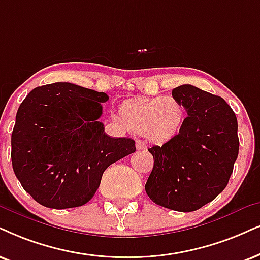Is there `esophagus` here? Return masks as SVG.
Listing matches in <instances>:
<instances>
[{
  "label": "esophagus",
  "mask_w": 260,
  "mask_h": 260,
  "mask_svg": "<svg viewBox=\"0 0 260 260\" xmlns=\"http://www.w3.org/2000/svg\"><path fill=\"white\" fill-rule=\"evenodd\" d=\"M136 146H137V150H139V151H144V150L147 149L146 143H145V141H143V140H137Z\"/></svg>",
  "instance_id": "1"
}]
</instances>
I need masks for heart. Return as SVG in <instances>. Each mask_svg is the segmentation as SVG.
Masks as SVG:
<instances>
[{
	"instance_id": "b5f03b06",
	"label": "heart",
	"mask_w": 260,
	"mask_h": 260,
	"mask_svg": "<svg viewBox=\"0 0 260 260\" xmlns=\"http://www.w3.org/2000/svg\"><path fill=\"white\" fill-rule=\"evenodd\" d=\"M123 117L132 132L162 144L179 133L185 110L173 97L140 98L123 107Z\"/></svg>"
}]
</instances>
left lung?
<instances>
[{"label": "left lung", "instance_id": "8db88e82", "mask_svg": "<svg viewBox=\"0 0 260 260\" xmlns=\"http://www.w3.org/2000/svg\"><path fill=\"white\" fill-rule=\"evenodd\" d=\"M172 94L187 117L173 139L149 149L153 168L145 190L157 205L190 212L228 185L239 153L238 120L223 98L192 85L177 86Z\"/></svg>", "mask_w": 260, "mask_h": 260}]
</instances>
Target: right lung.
<instances>
[{
  "mask_svg": "<svg viewBox=\"0 0 260 260\" xmlns=\"http://www.w3.org/2000/svg\"><path fill=\"white\" fill-rule=\"evenodd\" d=\"M108 100L104 92L55 83L34 88L22 101L12 133L13 170L41 205H84L104 170L136 151L133 139L109 137L98 121Z\"/></svg>",
  "mask_w": 260,
  "mask_h": 260,
  "instance_id": "1",
  "label": "right lung"
}]
</instances>
